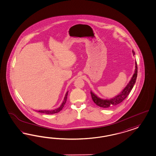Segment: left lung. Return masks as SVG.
I'll use <instances>...</instances> for the list:
<instances>
[{"mask_svg": "<svg viewBox=\"0 0 156 156\" xmlns=\"http://www.w3.org/2000/svg\"><path fill=\"white\" fill-rule=\"evenodd\" d=\"M132 53L133 55H135L134 51H132ZM136 69H135V73L133 74V76L132 77L130 82L129 83L127 84L126 87L122 90V91L116 97H114L110 99H102L101 98L97 97L96 95H95L94 93L91 91V95L94 102L97 105L103 107V108H108L110 107H112V105H116L122 102L127 96L129 95V94L131 92L132 88L133 87V86L135 84L137 76V62H136Z\"/></svg>", "mask_w": 156, "mask_h": 156, "instance_id": "left-lung-1", "label": "left lung"}]
</instances>
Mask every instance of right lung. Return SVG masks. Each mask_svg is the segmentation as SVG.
<instances>
[{"label":"right lung","mask_w":156,"mask_h":156,"mask_svg":"<svg viewBox=\"0 0 156 156\" xmlns=\"http://www.w3.org/2000/svg\"><path fill=\"white\" fill-rule=\"evenodd\" d=\"M67 93H68V91H67L66 94H65V97L64 98V100H63V102H62V105H61V106L59 107V108H57V109H55V110H51V111H46V110H43V111H42V110H41V111H38L37 112L46 114H54L59 112V111H61V110H62V108H63L64 105H65V103H66V100H67Z\"/></svg>","instance_id":"right-lung-1"}]
</instances>
